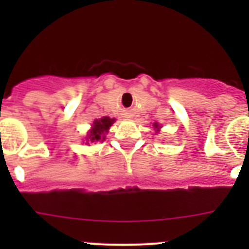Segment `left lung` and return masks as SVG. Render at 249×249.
<instances>
[{
  "instance_id": "left-lung-1",
  "label": "left lung",
  "mask_w": 249,
  "mask_h": 249,
  "mask_svg": "<svg viewBox=\"0 0 249 249\" xmlns=\"http://www.w3.org/2000/svg\"><path fill=\"white\" fill-rule=\"evenodd\" d=\"M155 126H156V128H158V126H157V124H155Z\"/></svg>"
}]
</instances>
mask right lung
<instances>
[{
	"label": "right lung",
	"instance_id": "1",
	"mask_svg": "<svg viewBox=\"0 0 249 249\" xmlns=\"http://www.w3.org/2000/svg\"><path fill=\"white\" fill-rule=\"evenodd\" d=\"M114 122V118L103 117L101 120L94 121L93 126H92L91 132H89V138L91 142H97V141L105 140V133L108 131L109 127L112 126V123Z\"/></svg>",
	"mask_w": 249,
	"mask_h": 249
}]
</instances>
